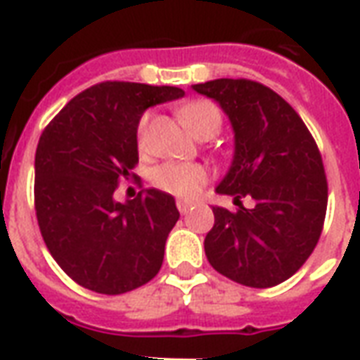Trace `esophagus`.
Here are the masks:
<instances>
[{"label": "esophagus", "instance_id": "esophagus-1", "mask_svg": "<svg viewBox=\"0 0 360 360\" xmlns=\"http://www.w3.org/2000/svg\"><path fill=\"white\" fill-rule=\"evenodd\" d=\"M175 204H177V210H179L181 214H187V212L191 210L196 202L195 200H185V198H179Z\"/></svg>", "mask_w": 360, "mask_h": 360}]
</instances>
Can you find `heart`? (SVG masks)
Returning <instances> with one entry per match:
<instances>
[{
  "mask_svg": "<svg viewBox=\"0 0 360 360\" xmlns=\"http://www.w3.org/2000/svg\"><path fill=\"white\" fill-rule=\"evenodd\" d=\"M177 115L183 121L196 139H210L218 133L221 127V113H219L216 103L208 100H191L177 108ZM150 115L144 113L139 121L136 136H139V146L144 148L146 144V127H148ZM152 185L167 195L183 196V198H193L196 196L208 181V172L200 164L193 162H165L158 165L150 175Z\"/></svg>",
  "mask_w": 360,
  "mask_h": 360,
  "instance_id": "heart-1",
  "label": "heart"
}]
</instances>
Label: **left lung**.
Wrapping results in <instances>:
<instances>
[{
    "label": "left lung",
    "instance_id": "obj_1",
    "mask_svg": "<svg viewBox=\"0 0 360 360\" xmlns=\"http://www.w3.org/2000/svg\"><path fill=\"white\" fill-rule=\"evenodd\" d=\"M214 98L235 131V156L218 185L239 210L214 206L204 250L212 268L247 287L285 281L316 247L324 227L328 181L312 134L299 113L271 89L249 79L195 84ZM250 195L252 209L240 198Z\"/></svg>",
    "mask_w": 360,
    "mask_h": 360
}]
</instances>
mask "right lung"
<instances>
[{
  "label": "right lung",
  "instance_id": "1",
  "mask_svg": "<svg viewBox=\"0 0 360 360\" xmlns=\"http://www.w3.org/2000/svg\"><path fill=\"white\" fill-rule=\"evenodd\" d=\"M177 86L105 81L77 94L38 141L34 208L40 233L69 278L94 293L148 283L179 219L172 195L146 188L117 202L119 181L136 177V127L144 111L177 100Z\"/></svg>",
  "mask_w": 360,
  "mask_h": 360
}]
</instances>
